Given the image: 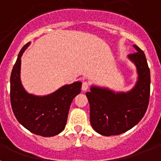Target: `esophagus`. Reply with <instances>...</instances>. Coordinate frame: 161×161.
<instances>
[{
  "label": "esophagus",
  "instance_id": "34e87169",
  "mask_svg": "<svg viewBox=\"0 0 161 161\" xmlns=\"http://www.w3.org/2000/svg\"><path fill=\"white\" fill-rule=\"evenodd\" d=\"M89 87V84L86 81H84L82 83V90L84 91H86Z\"/></svg>",
  "mask_w": 161,
  "mask_h": 161
}]
</instances>
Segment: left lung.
Instances as JSON below:
<instances>
[{
  "label": "left lung",
  "mask_w": 161,
  "mask_h": 161,
  "mask_svg": "<svg viewBox=\"0 0 161 161\" xmlns=\"http://www.w3.org/2000/svg\"><path fill=\"white\" fill-rule=\"evenodd\" d=\"M136 53L128 55L137 69L138 80L131 90L115 93L107 88L91 86L86 96L90 106V123L102 136H118L127 131L143 119L150 97V70L144 53L133 45Z\"/></svg>",
  "instance_id": "1"
}]
</instances>
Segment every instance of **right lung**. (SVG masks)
I'll list each match as a JSON object with an SVG mask.
<instances>
[{"mask_svg": "<svg viewBox=\"0 0 161 161\" xmlns=\"http://www.w3.org/2000/svg\"><path fill=\"white\" fill-rule=\"evenodd\" d=\"M31 42L22 48L10 76V102L18 121L32 133L43 137L55 136L63 131L73 98L80 93L82 83L76 81L59 88L46 96L30 94L20 79L21 57Z\"/></svg>", "mask_w": 161, "mask_h": 161, "instance_id": "add662e5", "label": "right lung"}]
</instances>
